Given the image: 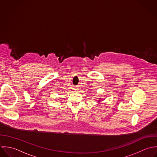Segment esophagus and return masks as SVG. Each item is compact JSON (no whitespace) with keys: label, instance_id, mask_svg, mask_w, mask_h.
Masks as SVG:
<instances>
[{"label":"esophagus","instance_id":"esophagus-1","mask_svg":"<svg viewBox=\"0 0 157 157\" xmlns=\"http://www.w3.org/2000/svg\"><path fill=\"white\" fill-rule=\"evenodd\" d=\"M74 91H75V92H78V89H74Z\"/></svg>","mask_w":157,"mask_h":157}]
</instances>
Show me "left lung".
<instances>
[{
    "mask_svg": "<svg viewBox=\"0 0 157 157\" xmlns=\"http://www.w3.org/2000/svg\"><path fill=\"white\" fill-rule=\"evenodd\" d=\"M99 99H101V98H99ZM98 102H100V100H99V101H98Z\"/></svg>",
    "mask_w": 157,
    "mask_h": 157,
    "instance_id": "obj_1",
    "label": "left lung"
}]
</instances>
